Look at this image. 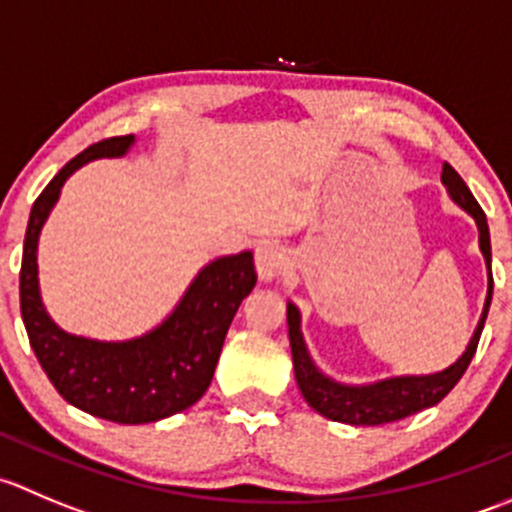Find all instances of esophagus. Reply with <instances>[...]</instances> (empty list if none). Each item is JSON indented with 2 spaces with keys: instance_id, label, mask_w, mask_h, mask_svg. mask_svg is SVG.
I'll list each match as a JSON object with an SVG mask.
<instances>
[{
  "instance_id": "1",
  "label": "esophagus",
  "mask_w": 512,
  "mask_h": 512,
  "mask_svg": "<svg viewBox=\"0 0 512 512\" xmlns=\"http://www.w3.org/2000/svg\"><path fill=\"white\" fill-rule=\"evenodd\" d=\"M285 252H282L280 245L275 242H262L257 245L255 250V267H257V275H260L262 282H272L277 280L282 270H285Z\"/></svg>"
}]
</instances>
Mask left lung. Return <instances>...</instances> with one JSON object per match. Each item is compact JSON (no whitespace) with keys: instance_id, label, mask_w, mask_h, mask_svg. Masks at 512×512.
<instances>
[{"instance_id":"obj_1","label":"left lung","mask_w":512,"mask_h":512,"mask_svg":"<svg viewBox=\"0 0 512 512\" xmlns=\"http://www.w3.org/2000/svg\"><path fill=\"white\" fill-rule=\"evenodd\" d=\"M441 183L446 185L448 195L456 205H461L478 225V245L485 257V267H488V297H485L483 314L478 319V327L473 332L471 342H468L466 352L458 356L451 366L436 374H421V376H391V379L371 381V384H342L334 381L314 364L309 356L307 344L302 337V317L299 309L292 302H287V324H289V347H292L294 361V379H297L299 391H302L304 401L312 406L317 414H322L329 421L349 423V426H381V423L401 421L406 416H414L418 411L431 409L436 406L453 386L461 381L466 374L468 364H471L473 354L478 349L480 332H483L485 317L490 309V297H493V275H490V232L485 213L463 183L461 175L443 163Z\"/></svg>"}]
</instances>
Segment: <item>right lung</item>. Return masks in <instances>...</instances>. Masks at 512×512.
I'll return each mask as SVG.
<instances>
[{
	"label": "right lung",
	"instance_id": "add662e5",
	"mask_svg": "<svg viewBox=\"0 0 512 512\" xmlns=\"http://www.w3.org/2000/svg\"><path fill=\"white\" fill-rule=\"evenodd\" d=\"M136 136L98 141L54 175L36 198L24 237L19 299L41 369L76 409L116 423H151L190 409L208 391L225 334L257 282L252 252L225 255L195 275L173 312L151 332L126 342H98L56 327L39 292V235L66 180L96 158H121Z\"/></svg>",
	"mask_w": 512,
	"mask_h": 512
}]
</instances>
